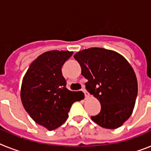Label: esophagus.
Segmentation results:
<instances>
[{"mask_svg":"<svg viewBox=\"0 0 151 151\" xmlns=\"http://www.w3.org/2000/svg\"><path fill=\"white\" fill-rule=\"evenodd\" d=\"M82 92H84V93H85V97H88V96H89V94L88 93V92H87V91H86V90L85 89V88H83V89H82Z\"/></svg>","mask_w":151,"mask_h":151,"instance_id":"34e87169","label":"esophagus"}]
</instances>
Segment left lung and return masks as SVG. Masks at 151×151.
Wrapping results in <instances>:
<instances>
[{
	"mask_svg": "<svg viewBox=\"0 0 151 151\" xmlns=\"http://www.w3.org/2000/svg\"><path fill=\"white\" fill-rule=\"evenodd\" d=\"M73 57L88 80L85 88L101 104L99 114L91 119L105 129L122 126L133 111L138 92L130 63L119 53L102 48L80 51Z\"/></svg>",
	"mask_w": 151,
	"mask_h": 151,
	"instance_id": "left-lung-1",
	"label": "left lung"
}]
</instances>
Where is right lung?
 <instances>
[{"instance_id": "add662e5", "label": "right lung", "mask_w": 151, "mask_h": 151, "mask_svg": "<svg viewBox=\"0 0 151 151\" xmlns=\"http://www.w3.org/2000/svg\"><path fill=\"white\" fill-rule=\"evenodd\" d=\"M73 52L53 50L40 55L22 79L20 97L24 109L34 122L49 131L68 118L72 104L82 99L80 92L66 88L62 66Z\"/></svg>"}]
</instances>
